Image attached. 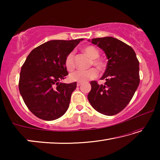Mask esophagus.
<instances>
[{
	"mask_svg": "<svg viewBox=\"0 0 160 160\" xmlns=\"http://www.w3.org/2000/svg\"><path fill=\"white\" fill-rule=\"evenodd\" d=\"M80 85H81V83H80V82H78V83H77V86H78V87L80 86Z\"/></svg>",
	"mask_w": 160,
	"mask_h": 160,
	"instance_id": "obj_1",
	"label": "esophagus"
}]
</instances>
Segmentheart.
I'll list each match as a JSON object with an SVG mask.
<instances>
[{
  "label": "heart",
  "mask_w": 160,
  "mask_h": 160,
  "mask_svg": "<svg viewBox=\"0 0 160 160\" xmlns=\"http://www.w3.org/2000/svg\"><path fill=\"white\" fill-rule=\"evenodd\" d=\"M83 51L84 53L89 56V57L92 59L91 64H93L94 66H96L99 70L104 68V62L101 59L98 58L99 57V52L95 47H92V46H88V47H85L83 48ZM64 63L66 69L68 71H72L75 69V63L74 52H70L68 54L66 58H65ZM97 75H98L97 70L92 68L86 70H76V71L72 72L70 75L69 78L70 80L73 81V82H83L94 79L97 76Z\"/></svg>",
  "instance_id": "b5f03b06"
}]
</instances>
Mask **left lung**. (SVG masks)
Wrapping results in <instances>:
<instances>
[{
	"instance_id": "left-lung-1",
	"label": "left lung",
	"mask_w": 160,
	"mask_h": 160,
	"mask_svg": "<svg viewBox=\"0 0 160 160\" xmlns=\"http://www.w3.org/2000/svg\"><path fill=\"white\" fill-rule=\"evenodd\" d=\"M89 42L104 51L108 62L101 78L106 82L99 85L91 81L88 99L97 112L116 115L128 104L139 85V61L134 50L116 38H95Z\"/></svg>"
}]
</instances>
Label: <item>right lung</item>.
I'll return each mask as SVG.
<instances>
[{
    "label": "right lung",
    "mask_w": 160,
    "mask_h": 160,
    "mask_svg": "<svg viewBox=\"0 0 160 160\" xmlns=\"http://www.w3.org/2000/svg\"><path fill=\"white\" fill-rule=\"evenodd\" d=\"M82 40H51L34 48L27 57L21 68L19 90L37 117L53 121L68 109L77 83L61 82L68 75L64 61Z\"/></svg>",
    "instance_id": "add662e5"
}]
</instances>
